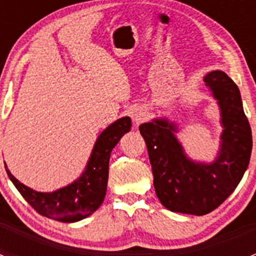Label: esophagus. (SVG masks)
<instances>
[{
  "instance_id": "obj_1",
  "label": "esophagus",
  "mask_w": 256,
  "mask_h": 256,
  "mask_svg": "<svg viewBox=\"0 0 256 256\" xmlns=\"http://www.w3.org/2000/svg\"><path fill=\"white\" fill-rule=\"evenodd\" d=\"M131 118H132V121L135 125H140L144 118H146V112L144 109H141V108H138V109H135L132 112Z\"/></svg>"
}]
</instances>
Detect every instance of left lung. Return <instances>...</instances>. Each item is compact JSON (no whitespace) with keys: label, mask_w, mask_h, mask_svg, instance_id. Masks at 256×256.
<instances>
[{"label":"left lung","mask_w":256,"mask_h":256,"mask_svg":"<svg viewBox=\"0 0 256 256\" xmlns=\"http://www.w3.org/2000/svg\"><path fill=\"white\" fill-rule=\"evenodd\" d=\"M204 82L218 100L223 125L220 150L212 164L188 158L176 138L177 126L166 118H154L138 128L160 202L170 210L193 216L210 213L234 192L252 148V128L236 82L220 70L208 73Z\"/></svg>","instance_id":"1"}]
</instances>
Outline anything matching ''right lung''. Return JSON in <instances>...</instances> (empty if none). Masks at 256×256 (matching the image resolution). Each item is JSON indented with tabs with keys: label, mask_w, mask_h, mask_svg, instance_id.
<instances>
[{
	"label": "right lung",
	"mask_w": 256,
	"mask_h": 256,
	"mask_svg": "<svg viewBox=\"0 0 256 256\" xmlns=\"http://www.w3.org/2000/svg\"><path fill=\"white\" fill-rule=\"evenodd\" d=\"M130 128L131 118L128 116L118 118L108 126L98 138L82 176L56 192L42 193L33 190L14 178L6 164L4 168L18 192L40 216L64 223L82 220L92 216L102 206L106 194L110 154Z\"/></svg>",
	"instance_id": "1"
}]
</instances>
